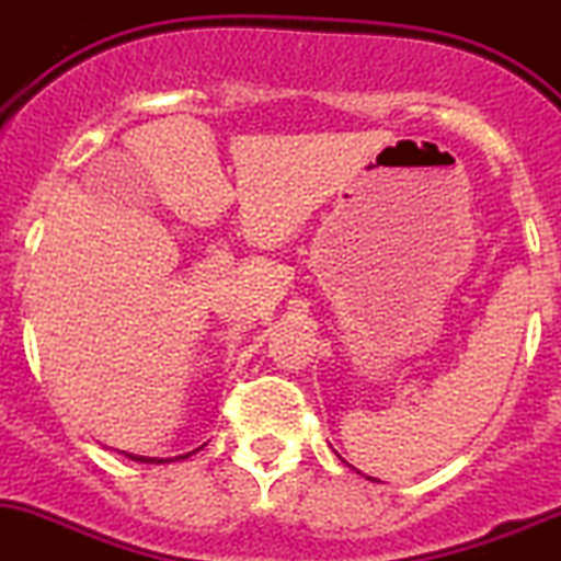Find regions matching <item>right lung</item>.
Wrapping results in <instances>:
<instances>
[{
  "label": "right lung",
  "instance_id": "1",
  "mask_svg": "<svg viewBox=\"0 0 561 561\" xmlns=\"http://www.w3.org/2000/svg\"><path fill=\"white\" fill-rule=\"evenodd\" d=\"M192 455V451H188ZM188 455H180V457H188ZM129 460H138V462H172V460H163V457H140V455H126ZM178 460V457H174Z\"/></svg>",
  "mask_w": 561,
  "mask_h": 561
}]
</instances>
